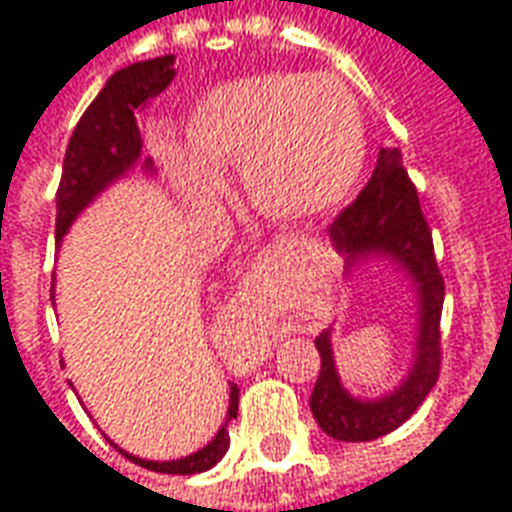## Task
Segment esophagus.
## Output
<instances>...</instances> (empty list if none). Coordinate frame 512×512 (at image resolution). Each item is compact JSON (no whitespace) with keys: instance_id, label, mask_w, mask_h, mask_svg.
I'll return each mask as SVG.
<instances>
[{"instance_id":"esophagus-1","label":"esophagus","mask_w":512,"mask_h":512,"mask_svg":"<svg viewBox=\"0 0 512 512\" xmlns=\"http://www.w3.org/2000/svg\"><path fill=\"white\" fill-rule=\"evenodd\" d=\"M290 249H293V246H288V244L266 246V249H263V252L257 255V260H260V263L266 266V263H274V260H282V257H288Z\"/></svg>"}]
</instances>
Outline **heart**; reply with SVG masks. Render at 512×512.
<instances>
[{
  "label": "heart",
  "mask_w": 512,
  "mask_h": 512,
  "mask_svg": "<svg viewBox=\"0 0 512 512\" xmlns=\"http://www.w3.org/2000/svg\"><path fill=\"white\" fill-rule=\"evenodd\" d=\"M186 150L158 142L180 191L211 202L219 172L238 164L246 200L277 222L329 211L365 164V123L351 90L332 76L257 73L205 93L183 128Z\"/></svg>",
  "instance_id": "1"
}]
</instances>
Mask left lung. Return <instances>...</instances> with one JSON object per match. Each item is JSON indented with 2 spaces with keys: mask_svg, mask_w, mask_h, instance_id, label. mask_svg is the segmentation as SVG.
Instances as JSON below:
<instances>
[{
  "mask_svg": "<svg viewBox=\"0 0 512 512\" xmlns=\"http://www.w3.org/2000/svg\"><path fill=\"white\" fill-rule=\"evenodd\" d=\"M329 238L334 249L345 255L348 268L365 257L381 255L406 268L417 285L419 326L414 365L403 384L376 400L354 397L337 376L332 354V332L315 337L321 354V373L312 389V417L326 436L337 441H373L400 428L428 397L441 370V307H444V277L436 266L430 227L419 208L414 183L403 169L400 147L378 150L373 178L362 194L345 208L332 224Z\"/></svg>",
  "mask_w": 512,
  "mask_h": 512,
  "instance_id": "1",
  "label": "left lung"
}]
</instances>
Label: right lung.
<instances>
[{"label": "right lung", "instance_id": "right-lung-1", "mask_svg": "<svg viewBox=\"0 0 512 512\" xmlns=\"http://www.w3.org/2000/svg\"><path fill=\"white\" fill-rule=\"evenodd\" d=\"M175 57H156V60L134 62L123 71H117L104 90L98 93L93 104L87 106V112L79 120V126L73 131L68 150H65V161H62V178L60 189H57V244L62 235L68 233L73 219L90 205V202L101 194V191L123 178L128 169L142 156V136L136 126V112L164 93L169 82L175 79ZM142 167L150 172L153 161L147 158ZM54 299V296H51ZM238 414V386H230V408H227V419L219 428V433L208 441L202 450L191 452L180 461H145L128 455L120 450L128 461L145 466L150 472L161 474H197L208 472L211 466L222 461V455L230 447V433H227V422L235 419Z\"/></svg>", "mask_w": 512, "mask_h": 512}]
</instances>
